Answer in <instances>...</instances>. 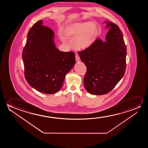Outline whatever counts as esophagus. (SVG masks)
<instances>
[{"instance_id": "esophagus-1", "label": "esophagus", "mask_w": 148, "mask_h": 148, "mask_svg": "<svg viewBox=\"0 0 148 148\" xmlns=\"http://www.w3.org/2000/svg\"><path fill=\"white\" fill-rule=\"evenodd\" d=\"M75 59H76V62H80V57H79V55H76V56H75Z\"/></svg>"}]
</instances>
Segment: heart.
Wrapping results in <instances>:
<instances>
[{"mask_svg": "<svg viewBox=\"0 0 148 148\" xmlns=\"http://www.w3.org/2000/svg\"><path fill=\"white\" fill-rule=\"evenodd\" d=\"M99 33V27L92 21L75 23L65 28L64 35L59 34L61 40L66 42L67 39H75L73 45L78 50H84L93 44Z\"/></svg>", "mask_w": 148, "mask_h": 148, "instance_id": "1", "label": "heart"}]
</instances>
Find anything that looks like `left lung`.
<instances>
[{"instance_id": "8db88e82", "label": "left lung", "mask_w": 148, "mask_h": 148, "mask_svg": "<svg viewBox=\"0 0 148 148\" xmlns=\"http://www.w3.org/2000/svg\"><path fill=\"white\" fill-rule=\"evenodd\" d=\"M109 29L105 40L97 39L90 47L78 52L87 72L83 82L88 92L103 95L111 91L125 72L126 47L119 27L105 21Z\"/></svg>"}]
</instances>
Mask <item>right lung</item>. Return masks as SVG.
Returning <instances> with one entry per match:
<instances>
[{
    "instance_id": "1",
    "label": "right lung",
    "mask_w": 148,
    "mask_h": 148,
    "mask_svg": "<svg viewBox=\"0 0 148 148\" xmlns=\"http://www.w3.org/2000/svg\"><path fill=\"white\" fill-rule=\"evenodd\" d=\"M55 33L35 23L29 31L22 52L25 79L31 87L42 93L53 94L63 86L65 76L75 65V53L56 48Z\"/></svg>"
}]
</instances>
